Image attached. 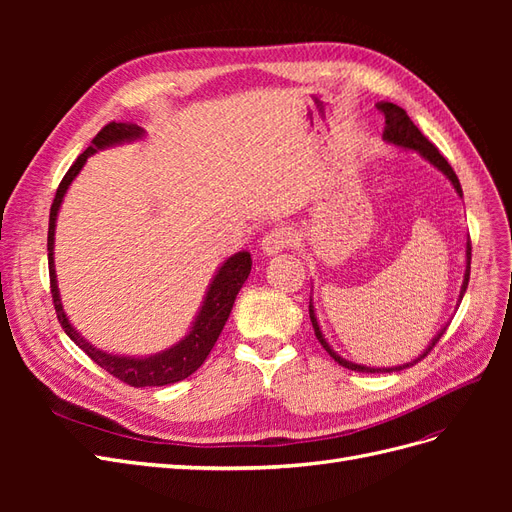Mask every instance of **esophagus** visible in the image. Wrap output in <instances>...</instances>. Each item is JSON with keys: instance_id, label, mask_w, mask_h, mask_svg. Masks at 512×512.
<instances>
[{"instance_id": "1", "label": "esophagus", "mask_w": 512, "mask_h": 512, "mask_svg": "<svg viewBox=\"0 0 512 512\" xmlns=\"http://www.w3.org/2000/svg\"><path fill=\"white\" fill-rule=\"evenodd\" d=\"M260 245H262V252H265L267 256L280 254L286 250V247L294 245V232L286 226L271 228L269 232H265V237H262Z\"/></svg>"}]
</instances>
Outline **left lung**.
Instances as JSON below:
<instances>
[{
    "label": "left lung",
    "mask_w": 512,
    "mask_h": 512,
    "mask_svg": "<svg viewBox=\"0 0 512 512\" xmlns=\"http://www.w3.org/2000/svg\"><path fill=\"white\" fill-rule=\"evenodd\" d=\"M376 106H378V111L384 115V121H386L384 134H382V136H384V141H389V143H393V145H397V147L414 149V151L421 153V156H423L425 160H429V162H431L433 166H436L438 170H442V173H444L448 179H451V183L455 185L457 194H459V196H463V194H461L459 179H457V175H455V170L451 168V164H448V162L444 160V156H442V153L436 149V145L429 143V141H427V136L414 126L412 119L408 117V113L404 111V108L397 106V104H393V102H380V104H376ZM470 260H472V243L468 241V245H466V275H463V286H461V292H459V299H463V294H466V288H468V282H470ZM309 318H312L314 333H316V337H318V342L322 344V348L327 350L339 365H344L346 369H352V371H365V374H376V371H378V374H380V371H389V374H391V371L406 369V367H410V365L418 363L421 359H425V356L431 352V348L440 342V337H442V335H444V331H446V327H444L436 337H433L431 346H429L421 356H418V359H414L412 363L399 365V367L378 369V367H365V365L350 363V361L342 359V356H339L337 352H333V350H331V346L327 344V339H324V335H322V331H320V327H318V320H316V314H314V305H312V301H309Z\"/></svg>",
    "instance_id": "8db88e82"
}]
</instances>
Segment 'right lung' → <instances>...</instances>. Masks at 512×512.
<instances>
[{
    "label": "right lung",
    "instance_id": "add662e5",
    "mask_svg": "<svg viewBox=\"0 0 512 512\" xmlns=\"http://www.w3.org/2000/svg\"><path fill=\"white\" fill-rule=\"evenodd\" d=\"M145 134V130L136 123L130 121H111L96 134L91 145L81 153L76 162L70 166L66 177L61 179L57 194L53 198L51 205V215H49V241H46V250H49V275H51V294H53V305L57 312V320L61 324V329L66 331V335L72 339V342L79 346L91 361L98 363L102 369H106L113 378L126 382L134 389H141V386H164V384H173L183 378L192 376L194 371L205 363L209 356L211 348L218 342V337L224 329V324L230 316L232 303H235L237 294L241 286L245 284L247 275L252 271V256L250 252H239L235 256H230L220 271L215 273L213 282L207 290V297L203 301V307L192 324V331L185 335L179 344L173 348H168L164 352H158L153 356H145V359H134V356H115V354H106L91 344H87L85 339L74 331L72 324L66 318L64 307H61L59 299V288L55 280V265H53V245H55V220L61 207V200H64V194L68 190V185L74 181V177L81 173V168L85 166L87 158L91 153H96L104 147H111L117 143H126V141H136Z\"/></svg>",
    "mask_w": 512,
    "mask_h": 512
}]
</instances>
